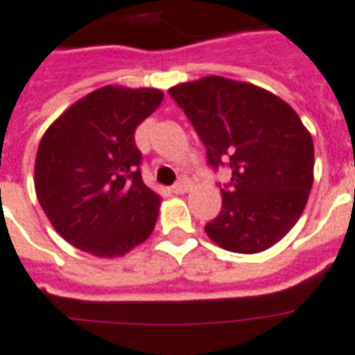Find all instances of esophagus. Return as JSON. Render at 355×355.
I'll use <instances>...</instances> for the list:
<instances>
[{"mask_svg": "<svg viewBox=\"0 0 355 355\" xmlns=\"http://www.w3.org/2000/svg\"><path fill=\"white\" fill-rule=\"evenodd\" d=\"M189 187H191V184L187 182V180H180V182H177L171 187V191L175 193V195H184V193L189 191Z\"/></svg>", "mask_w": 355, "mask_h": 355, "instance_id": "1", "label": "esophagus"}]
</instances>
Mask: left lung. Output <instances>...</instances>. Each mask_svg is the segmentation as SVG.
<instances>
[{"mask_svg": "<svg viewBox=\"0 0 355 355\" xmlns=\"http://www.w3.org/2000/svg\"><path fill=\"white\" fill-rule=\"evenodd\" d=\"M169 95L200 135L211 166L231 168L207 236L242 254L278 243L302 216L314 182V142L293 106L260 86L220 76L180 83Z\"/></svg>", "mask_w": 355, "mask_h": 355, "instance_id": "left-lung-1", "label": "left lung"}]
</instances>
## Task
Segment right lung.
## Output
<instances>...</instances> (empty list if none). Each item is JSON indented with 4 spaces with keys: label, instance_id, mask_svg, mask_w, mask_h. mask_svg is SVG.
I'll list each match as a JSON object with an SVG mask.
<instances>
[{
    "label": "right lung",
    "instance_id": "1",
    "mask_svg": "<svg viewBox=\"0 0 355 355\" xmlns=\"http://www.w3.org/2000/svg\"><path fill=\"white\" fill-rule=\"evenodd\" d=\"M162 99L157 88L103 86L41 137L35 195L52 227L77 249L119 258L153 233L162 198L142 182L133 135Z\"/></svg>",
    "mask_w": 355,
    "mask_h": 355
}]
</instances>
